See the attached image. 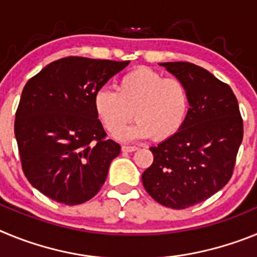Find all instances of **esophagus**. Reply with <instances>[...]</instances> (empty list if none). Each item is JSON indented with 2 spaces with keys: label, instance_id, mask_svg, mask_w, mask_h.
Segmentation results:
<instances>
[{
  "label": "esophagus",
  "instance_id": "1",
  "mask_svg": "<svg viewBox=\"0 0 257 257\" xmlns=\"http://www.w3.org/2000/svg\"><path fill=\"white\" fill-rule=\"evenodd\" d=\"M139 149V147H136V145H123L122 147V152H127V153H130V152H135Z\"/></svg>",
  "mask_w": 257,
  "mask_h": 257
}]
</instances>
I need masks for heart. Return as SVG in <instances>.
<instances>
[{
  "instance_id": "heart-1",
  "label": "heart",
  "mask_w": 257,
  "mask_h": 257,
  "mask_svg": "<svg viewBox=\"0 0 257 257\" xmlns=\"http://www.w3.org/2000/svg\"><path fill=\"white\" fill-rule=\"evenodd\" d=\"M95 113L110 135L119 136L135 117L124 139L148 138L162 142L183 127L189 110L187 87L178 78H165L149 68L121 77L117 91L101 88L94 96Z\"/></svg>"
}]
</instances>
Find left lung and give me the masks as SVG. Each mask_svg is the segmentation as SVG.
I'll use <instances>...</instances> for the list:
<instances>
[{
    "mask_svg": "<svg viewBox=\"0 0 257 257\" xmlns=\"http://www.w3.org/2000/svg\"><path fill=\"white\" fill-rule=\"evenodd\" d=\"M161 65L187 87L189 110L172 138L152 147L153 163L142 175L149 196L183 210L206 201L230 180L243 139V119L230 86L192 63Z\"/></svg>",
    "mask_w": 257,
    "mask_h": 257,
    "instance_id": "obj_1",
    "label": "left lung"
}]
</instances>
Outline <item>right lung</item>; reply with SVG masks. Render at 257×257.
<instances>
[{"instance_id": "1", "label": "right lung", "mask_w": 257, "mask_h": 257, "mask_svg": "<svg viewBox=\"0 0 257 257\" xmlns=\"http://www.w3.org/2000/svg\"><path fill=\"white\" fill-rule=\"evenodd\" d=\"M128 63L68 56L26 83L14 130L23 172L42 194L74 206L103 187L121 147L106 139L94 96Z\"/></svg>"}]
</instances>
